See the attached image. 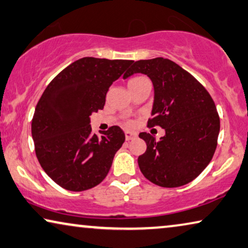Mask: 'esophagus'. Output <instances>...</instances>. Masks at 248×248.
Listing matches in <instances>:
<instances>
[{
  "label": "esophagus",
  "mask_w": 248,
  "mask_h": 248,
  "mask_svg": "<svg viewBox=\"0 0 248 248\" xmlns=\"http://www.w3.org/2000/svg\"><path fill=\"white\" fill-rule=\"evenodd\" d=\"M136 136H137L136 133L128 132V131L125 132V140H133V139H135Z\"/></svg>",
  "instance_id": "esophagus-1"
}]
</instances>
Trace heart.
<instances>
[{
    "label": "heart",
    "mask_w": 248,
    "mask_h": 248,
    "mask_svg": "<svg viewBox=\"0 0 248 248\" xmlns=\"http://www.w3.org/2000/svg\"><path fill=\"white\" fill-rule=\"evenodd\" d=\"M144 78V76H137V78H132V79H136V78ZM131 79V81H132ZM126 125L127 126H133V125H134V123H133L132 121H128L127 123H126Z\"/></svg>",
    "instance_id": "heart-1"
}]
</instances>
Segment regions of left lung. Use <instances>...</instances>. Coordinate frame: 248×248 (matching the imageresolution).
Segmentation results:
<instances>
[{"instance_id": "1", "label": "left lung", "mask_w": 248, "mask_h": 248, "mask_svg": "<svg viewBox=\"0 0 248 248\" xmlns=\"http://www.w3.org/2000/svg\"><path fill=\"white\" fill-rule=\"evenodd\" d=\"M146 74L154 85L153 117L147 126L165 129L156 140L146 132L145 153L139 166L148 181L162 187H178L199 176L212 161L219 133V116L207 90L178 64L169 59L140 60L123 78Z\"/></svg>"}]
</instances>
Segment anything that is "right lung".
<instances>
[{"instance_id":"1","label":"right lung","mask_w":248,"mask_h":248,"mask_svg":"<svg viewBox=\"0 0 248 248\" xmlns=\"http://www.w3.org/2000/svg\"><path fill=\"white\" fill-rule=\"evenodd\" d=\"M131 60L83 58L64 68L42 94L32 119V137L42 169L61 187L82 192L100 184L125 134L111 126L92 133L90 115L103 109L109 86Z\"/></svg>"}]
</instances>
